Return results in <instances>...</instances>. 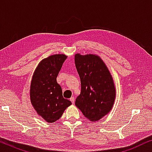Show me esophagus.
Wrapping results in <instances>:
<instances>
[{
	"label": "esophagus",
	"instance_id": "esophagus-1",
	"mask_svg": "<svg viewBox=\"0 0 152 152\" xmlns=\"http://www.w3.org/2000/svg\"><path fill=\"white\" fill-rule=\"evenodd\" d=\"M70 100L71 101V102H72V104H74V103H75V98H74V97H70Z\"/></svg>",
	"mask_w": 152,
	"mask_h": 152
}]
</instances>
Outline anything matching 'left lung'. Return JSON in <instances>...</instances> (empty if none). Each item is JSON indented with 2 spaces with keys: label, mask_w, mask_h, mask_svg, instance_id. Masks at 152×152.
<instances>
[{
  "label": "left lung",
  "mask_w": 152,
  "mask_h": 152,
  "mask_svg": "<svg viewBox=\"0 0 152 152\" xmlns=\"http://www.w3.org/2000/svg\"><path fill=\"white\" fill-rule=\"evenodd\" d=\"M75 62L81 81L76 107L91 122L98 121L111 111L115 88L109 69L99 56L76 54Z\"/></svg>",
  "instance_id": "8db88e82"
}]
</instances>
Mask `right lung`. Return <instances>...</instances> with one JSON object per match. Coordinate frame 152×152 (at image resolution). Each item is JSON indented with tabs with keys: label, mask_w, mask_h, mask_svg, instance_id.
I'll return each mask as SVG.
<instances>
[{
	"label": "right lung",
	"mask_w": 152,
	"mask_h": 152,
	"mask_svg": "<svg viewBox=\"0 0 152 152\" xmlns=\"http://www.w3.org/2000/svg\"><path fill=\"white\" fill-rule=\"evenodd\" d=\"M65 55H51L41 60L33 74L30 85V101L37 111L48 122H54L61 117L71 102L64 99L57 77Z\"/></svg>",
	"instance_id": "1"
}]
</instances>
